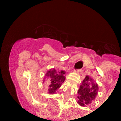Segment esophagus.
<instances>
[{"label":"esophagus","instance_id":"1","mask_svg":"<svg viewBox=\"0 0 121 121\" xmlns=\"http://www.w3.org/2000/svg\"><path fill=\"white\" fill-rule=\"evenodd\" d=\"M74 71L76 73H81L83 72V70H82V69H78V70H75Z\"/></svg>","mask_w":121,"mask_h":121}]
</instances>
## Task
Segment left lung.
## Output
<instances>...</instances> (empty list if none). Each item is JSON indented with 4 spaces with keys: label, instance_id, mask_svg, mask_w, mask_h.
Wrapping results in <instances>:
<instances>
[{
    "label": "left lung",
    "instance_id": "8db88e82",
    "mask_svg": "<svg viewBox=\"0 0 121 121\" xmlns=\"http://www.w3.org/2000/svg\"><path fill=\"white\" fill-rule=\"evenodd\" d=\"M91 79L88 76H86L78 90V94L79 96L78 98L79 99L78 103L82 106H84L85 104H90L91 100L95 99L97 95V91L98 90V85L91 84Z\"/></svg>",
    "mask_w": 121,
    "mask_h": 121
}]
</instances>
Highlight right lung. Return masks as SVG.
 Segmentation results:
<instances>
[{"label": "right lung", "instance_id": "1", "mask_svg": "<svg viewBox=\"0 0 121 121\" xmlns=\"http://www.w3.org/2000/svg\"><path fill=\"white\" fill-rule=\"evenodd\" d=\"M64 71H56V70H50L47 73V76L50 77V83L49 86V93H54L55 91L60 86L61 84L65 79Z\"/></svg>", "mask_w": 121, "mask_h": 121}]
</instances>
